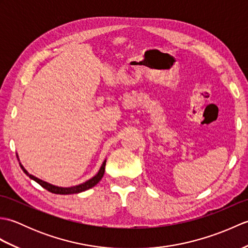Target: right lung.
<instances>
[{
	"mask_svg": "<svg viewBox=\"0 0 248 248\" xmlns=\"http://www.w3.org/2000/svg\"><path fill=\"white\" fill-rule=\"evenodd\" d=\"M105 163H107V160H105L103 163L101 167H100V170L98 171V173L94 177H93L92 179H89V180H87L86 182H84L82 184H78V186H70V187H61V186H53V184H50L48 182L46 181H43L40 180V179L34 177L33 175H30V173L26 171L25 168L21 165V163H19L21 168H22V170L28 175L31 179H33L34 181H36L38 184H40L41 186H43L44 188H46V191H49L51 193H54V194H61V195H69V194H78V193H81V192H84L86 191V189L88 188H92L93 186H96V184L101 180L103 175H104V170H105Z\"/></svg>",
	"mask_w": 248,
	"mask_h": 248,
	"instance_id": "right-lung-1",
	"label": "right lung"
}]
</instances>
